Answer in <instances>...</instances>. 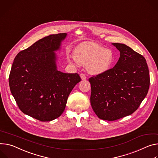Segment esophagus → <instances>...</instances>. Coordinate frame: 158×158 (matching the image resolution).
I'll use <instances>...</instances> for the list:
<instances>
[{
	"label": "esophagus",
	"mask_w": 158,
	"mask_h": 158,
	"mask_svg": "<svg viewBox=\"0 0 158 158\" xmlns=\"http://www.w3.org/2000/svg\"><path fill=\"white\" fill-rule=\"evenodd\" d=\"M80 76H81V78L82 80H85V79H86V76H85V75L84 74H83V73H81Z\"/></svg>",
	"instance_id": "obj_1"
}]
</instances>
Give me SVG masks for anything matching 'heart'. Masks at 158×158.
I'll return each mask as SVG.
<instances>
[{"label": "heart", "instance_id": "heart-1", "mask_svg": "<svg viewBox=\"0 0 158 158\" xmlns=\"http://www.w3.org/2000/svg\"><path fill=\"white\" fill-rule=\"evenodd\" d=\"M74 55V56L68 57L69 63L87 65L89 73L94 75L106 73L113 62V53L111 50L90 41H85L77 45Z\"/></svg>", "mask_w": 158, "mask_h": 158}]
</instances>
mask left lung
Returning <instances> with one entry per match:
<instances>
[{
    "mask_svg": "<svg viewBox=\"0 0 158 158\" xmlns=\"http://www.w3.org/2000/svg\"><path fill=\"white\" fill-rule=\"evenodd\" d=\"M112 45L120 52L116 65L89 79L92 108L99 118L108 121L130 115L137 110L150 84L144 57L125 44Z\"/></svg>",
    "mask_w": 158,
    "mask_h": 158,
    "instance_id": "left-lung-1",
    "label": "left lung"
}]
</instances>
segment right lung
<instances>
[{
  "label": "right lung",
  "instance_id": "obj_1",
  "mask_svg": "<svg viewBox=\"0 0 158 158\" xmlns=\"http://www.w3.org/2000/svg\"><path fill=\"white\" fill-rule=\"evenodd\" d=\"M67 33L51 35L21 51L9 77L10 92L24 114L41 122L52 121L64 112L69 94L81 81L79 75L57 70L55 51Z\"/></svg>",
  "mask_w": 158,
  "mask_h": 158
}]
</instances>
